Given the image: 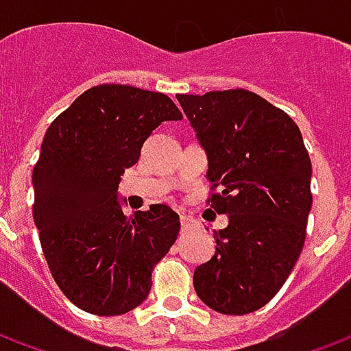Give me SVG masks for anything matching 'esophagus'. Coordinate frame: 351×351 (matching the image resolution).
I'll return each instance as SVG.
<instances>
[{"instance_id": "1", "label": "esophagus", "mask_w": 351, "mask_h": 351, "mask_svg": "<svg viewBox=\"0 0 351 351\" xmlns=\"http://www.w3.org/2000/svg\"><path fill=\"white\" fill-rule=\"evenodd\" d=\"M180 223H182V229L186 231V229L191 226V220L188 218V216H184V214H182V216H180Z\"/></svg>"}]
</instances>
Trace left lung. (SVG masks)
I'll return each instance as SVG.
<instances>
[{"label": "left lung", "instance_id": "8db88e82", "mask_svg": "<svg viewBox=\"0 0 351 351\" xmlns=\"http://www.w3.org/2000/svg\"><path fill=\"white\" fill-rule=\"evenodd\" d=\"M208 158L206 205L228 214L216 252L193 272L199 299L220 314L256 312L293 271L312 208V163L297 123L243 88L176 95Z\"/></svg>", "mask_w": 351, "mask_h": 351}]
</instances>
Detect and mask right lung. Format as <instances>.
I'll list each match as a JSON object with an SVG mask.
<instances>
[{
	"instance_id": "obj_1",
	"label": "right lung",
	"mask_w": 351,
	"mask_h": 351,
	"mask_svg": "<svg viewBox=\"0 0 351 351\" xmlns=\"http://www.w3.org/2000/svg\"><path fill=\"white\" fill-rule=\"evenodd\" d=\"M180 118L165 93L99 84L45 133L32 176L34 221L52 278L80 310L120 316L150 293L154 267L175 244L180 218L167 205L128 218L118 184L150 133Z\"/></svg>"
}]
</instances>
